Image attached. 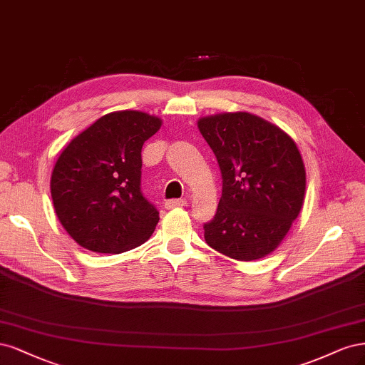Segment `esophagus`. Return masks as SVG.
<instances>
[{
  "label": "esophagus",
  "mask_w": 365,
  "mask_h": 365,
  "mask_svg": "<svg viewBox=\"0 0 365 365\" xmlns=\"http://www.w3.org/2000/svg\"><path fill=\"white\" fill-rule=\"evenodd\" d=\"M183 206H186V200H185V198H180V200H168V202L165 203V207H167V209L183 207Z\"/></svg>",
  "instance_id": "esophagus-1"
}]
</instances>
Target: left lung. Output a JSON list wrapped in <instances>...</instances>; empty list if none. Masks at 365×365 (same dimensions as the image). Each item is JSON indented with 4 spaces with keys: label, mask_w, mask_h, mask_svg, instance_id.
Here are the masks:
<instances>
[{
    "label": "left lung",
    "mask_w": 365,
    "mask_h": 365,
    "mask_svg": "<svg viewBox=\"0 0 365 365\" xmlns=\"http://www.w3.org/2000/svg\"><path fill=\"white\" fill-rule=\"evenodd\" d=\"M197 125L222 178L205 240L232 259H261L277 249L302 210L307 171L300 151L280 127L249 112L203 116Z\"/></svg>",
    "instance_id": "1"
}]
</instances>
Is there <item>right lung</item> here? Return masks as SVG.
<instances>
[{"mask_svg":"<svg viewBox=\"0 0 365 365\" xmlns=\"http://www.w3.org/2000/svg\"><path fill=\"white\" fill-rule=\"evenodd\" d=\"M162 125L159 116L118 110L77 135L51 173L56 215L78 245L116 255L144 244L159 221L140 192V150Z\"/></svg>","mask_w":365,"mask_h":365,"instance_id":"add662e5","label":"right lung"}]
</instances>
